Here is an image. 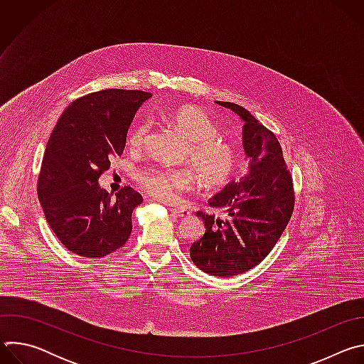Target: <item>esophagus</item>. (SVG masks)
I'll use <instances>...</instances> for the list:
<instances>
[{
  "instance_id": "obj_1",
  "label": "esophagus",
  "mask_w": 364,
  "mask_h": 364,
  "mask_svg": "<svg viewBox=\"0 0 364 364\" xmlns=\"http://www.w3.org/2000/svg\"><path fill=\"white\" fill-rule=\"evenodd\" d=\"M173 215H176V216H178V218H186V216H188L190 215V212L187 210V209H180V207H174V209H171L170 210Z\"/></svg>"
}]
</instances>
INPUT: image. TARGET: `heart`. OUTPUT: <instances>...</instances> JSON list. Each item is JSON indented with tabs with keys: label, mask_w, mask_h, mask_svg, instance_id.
<instances>
[{
	"label": "heart",
	"mask_w": 364,
	"mask_h": 364,
	"mask_svg": "<svg viewBox=\"0 0 364 364\" xmlns=\"http://www.w3.org/2000/svg\"><path fill=\"white\" fill-rule=\"evenodd\" d=\"M170 122L188 141L187 159L200 180L207 186L226 183L236 168L237 152L230 142L218 138L219 131L210 117L197 108L183 107L170 115ZM148 127V122H142L131 129L128 144L132 148L142 145ZM136 181L154 198L171 201L194 186V176L188 168L149 167L138 173Z\"/></svg>",
	"instance_id": "heart-1"
}]
</instances>
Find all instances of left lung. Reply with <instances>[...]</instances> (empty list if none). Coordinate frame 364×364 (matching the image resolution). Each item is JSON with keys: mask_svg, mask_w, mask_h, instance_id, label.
Returning <instances> with one entry per match:
<instances>
[{"mask_svg": "<svg viewBox=\"0 0 364 364\" xmlns=\"http://www.w3.org/2000/svg\"><path fill=\"white\" fill-rule=\"evenodd\" d=\"M242 121L247 173L209 200L223 216L197 212L204 235L190 246V257L203 272L228 278L262 262L285 230L294 210V190L277 136L247 109L216 100Z\"/></svg>", "mask_w": 364, "mask_h": 364, "instance_id": "1", "label": "left lung"}]
</instances>
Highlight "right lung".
Masks as SVG:
<instances>
[{
	"label": "right lung",
	"mask_w": 364,
	"mask_h": 364,
	"mask_svg": "<svg viewBox=\"0 0 364 364\" xmlns=\"http://www.w3.org/2000/svg\"><path fill=\"white\" fill-rule=\"evenodd\" d=\"M151 93L107 89L73 100L43 155L37 194L44 216L70 252L97 259L115 252L132 230L142 196L124 187L112 197L99 177L121 155L135 112Z\"/></svg>",
	"instance_id": "obj_1"
}]
</instances>
